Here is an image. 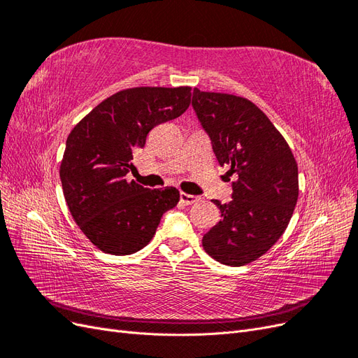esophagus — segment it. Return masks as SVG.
<instances>
[{
  "instance_id": "1",
  "label": "esophagus",
  "mask_w": 358,
  "mask_h": 358,
  "mask_svg": "<svg viewBox=\"0 0 358 358\" xmlns=\"http://www.w3.org/2000/svg\"><path fill=\"white\" fill-rule=\"evenodd\" d=\"M200 199L196 197V196H191V194H187V192H180V201L185 204V206H191L194 203H197Z\"/></svg>"
}]
</instances>
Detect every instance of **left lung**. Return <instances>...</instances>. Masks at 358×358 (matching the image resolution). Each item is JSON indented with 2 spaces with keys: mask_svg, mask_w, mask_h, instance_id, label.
<instances>
[{
  "mask_svg": "<svg viewBox=\"0 0 358 358\" xmlns=\"http://www.w3.org/2000/svg\"><path fill=\"white\" fill-rule=\"evenodd\" d=\"M192 107L221 166L236 175L233 200L203 236V248L225 266L255 262L284 234L299 197V170L284 136L251 100L194 88Z\"/></svg>",
  "mask_w": 358,
  "mask_h": 358,
  "instance_id": "left-lung-1",
  "label": "left lung"
}]
</instances>
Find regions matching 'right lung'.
Here are the masks:
<instances>
[{"mask_svg":"<svg viewBox=\"0 0 358 358\" xmlns=\"http://www.w3.org/2000/svg\"><path fill=\"white\" fill-rule=\"evenodd\" d=\"M189 104V86H137L107 96L71 129L59 166L64 197L100 251H140L152 241L162 213L178 204L176 188L148 189L127 173L150 129L179 117Z\"/></svg>","mask_w":358,"mask_h":358,"instance_id":"obj_1","label":"right lung"}]
</instances>
